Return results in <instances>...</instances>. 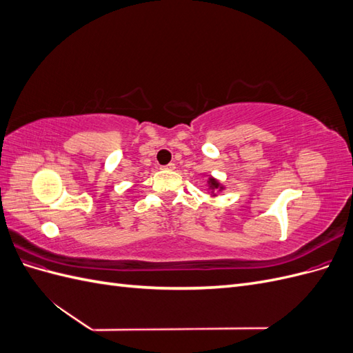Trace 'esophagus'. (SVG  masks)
<instances>
[{
	"instance_id": "34e87169",
	"label": "esophagus",
	"mask_w": 353,
	"mask_h": 353,
	"mask_svg": "<svg viewBox=\"0 0 353 353\" xmlns=\"http://www.w3.org/2000/svg\"><path fill=\"white\" fill-rule=\"evenodd\" d=\"M163 169H168V170H174V169H175V163H169V165L163 166Z\"/></svg>"
}]
</instances>
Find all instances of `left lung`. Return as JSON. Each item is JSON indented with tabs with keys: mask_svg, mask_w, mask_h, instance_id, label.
<instances>
[{
	"mask_svg": "<svg viewBox=\"0 0 353 353\" xmlns=\"http://www.w3.org/2000/svg\"><path fill=\"white\" fill-rule=\"evenodd\" d=\"M206 175V174H205ZM206 185H208V191L210 193V197H213L215 199L218 194V191H223L225 190V185H223L219 179H216L215 176H212V175H208L206 176Z\"/></svg>",
	"mask_w": 353,
	"mask_h": 353,
	"instance_id": "8db88e82",
	"label": "left lung"
}]
</instances>
